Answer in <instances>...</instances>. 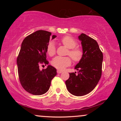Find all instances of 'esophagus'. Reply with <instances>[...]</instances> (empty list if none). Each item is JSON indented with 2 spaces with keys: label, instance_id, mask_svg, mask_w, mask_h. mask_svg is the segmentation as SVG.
Masks as SVG:
<instances>
[{
  "label": "esophagus",
  "instance_id": "obj_1",
  "mask_svg": "<svg viewBox=\"0 0 121 121\" xmlns=\"http://www.w3.org/2000/svg\"><path fill=\"white\" fill-rule=\"evenodd\" d=\"M57 72L58 74H60V73H61L62 71H61V70H57Z\"/></svg>",
  "mask_w": 121,
  "mask_h": 121
}]
</instances>
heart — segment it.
Instances as JSON below:
<instances>
[{
	"instance_id": "b5f03b06",
	"label": "heart",
	"mask_w": 121,
	"mask_h": 121,
	"mask_svg": "<svg viewBox=\"0 0 121 121\" xmlns=\"http://www.w3.org/2000/svg\"><path fill=\"white\" fill-rule=\"evenodd\" d=\"M61 42L65 47L68 48V55L71 57L74 61H80L82 56V51L80 48L76 47L77 42L70 36H65L61 40ZM47 52L49 56H52L56 53V47L52 41L49 43L47 47ZM52 66L59 70H64L65 68L71 64V60L68 57L57 56L51 62Z\"/></svg>"
}]
</instances>
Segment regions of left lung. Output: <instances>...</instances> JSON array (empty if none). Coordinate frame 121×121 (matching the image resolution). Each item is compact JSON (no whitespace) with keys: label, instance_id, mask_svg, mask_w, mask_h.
<instances>
[{"label":"left lung","instance_id":"left-lung-1","mask_svg":"<svg viewBox=\"0 0 121 121\" xmlns=\"http://www.w3.org/2000/svg\"><path fill=\"white\" fill-rule=\"evenodd\" d=\"M78 38L81 42L82 56L74 67L78 71L77 74L76 72L69 73L65 84L70 93L82 96L91 92L100 80L103 54L93 39L84 34H81Z\"/></svg>","mask_w":121,"mask_h":121}]
</instances>
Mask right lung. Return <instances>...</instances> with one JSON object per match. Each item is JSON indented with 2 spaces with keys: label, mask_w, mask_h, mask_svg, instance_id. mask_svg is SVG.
<instances>
[{
  "label": "right lung",
  "mask_w": 121,
  "mask_h": 121,
  "mask_svg": "<svg viewBox=\"0 0 121 121\" xmlns=\"http://www.w3.org/2000/svg\"><path fill=\"white\" fill-rule=\"evenodd\" d=\"M48 31L39 30L24 39L17 59L18 75L20 84L27 92L39 95L49 90L51 81L57 74L56 68L48 65L40 70V64H48L47 47L50 39L56 38Z\"/></svg>",
  "instance_id": "right-lung-1"
}]
</instances>
